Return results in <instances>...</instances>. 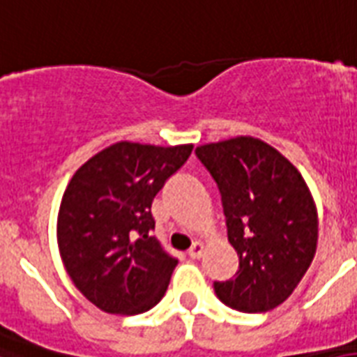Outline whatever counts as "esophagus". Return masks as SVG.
Returning <instances> with one entry per match:
<instances>
[{
    "label": "esophagus",
    "instance_id": "34e87169",
    "mask_svg": "<svg viewBox=\"0 0 357 357\" xmlns=\"http://www.w3.org/2000/svg\"><path fill=\"white\" fill-rule=\"evenodd\" d=\"M203 250H204L203 242H193V245L190 248V251H188V255L192 257V259H199L201 253H203Z\"/></svg>",
    "mask_w": 357,
    "mask_h": 357
}]
</instances>
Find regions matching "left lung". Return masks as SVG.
<instances>
[{"label":"left lung","instance_id":"8db88e82","mask_svg":"<svg viewBox=\"0 0 357 357\" xmlns=\"http://www.w3.org/2000/svg\"><path fill=\"white\" fill-rule=\"evenodd\" d=\"M222 193L238 272L216 281L225 305L264 313L291 296L313 262L319 214L300 171L264 141L238 135L195 149Z\"/></svg>","mask_w":357,"mask_h":357}]
</instances>
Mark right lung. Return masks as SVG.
I'll return each instance as SVG.
<instances>
[{
    "mask_svg": "<svg viewBox=\"0 0 357 357\" xmlns=\"http://www.w3.org/2000/svg\"><path fill=\"white\" fill-rule=\"evenodd\" d=\"M192 149L119 141L68 182L57 216L61 259L76 289L102 311L139 314L164 298L178 261L153 236L151 206Z\"/></svg>",
    "mask_w": 357,
    "mask_h": 357,
    "instance_id": "1",
    "label": "right lung"
}]
</instances>
